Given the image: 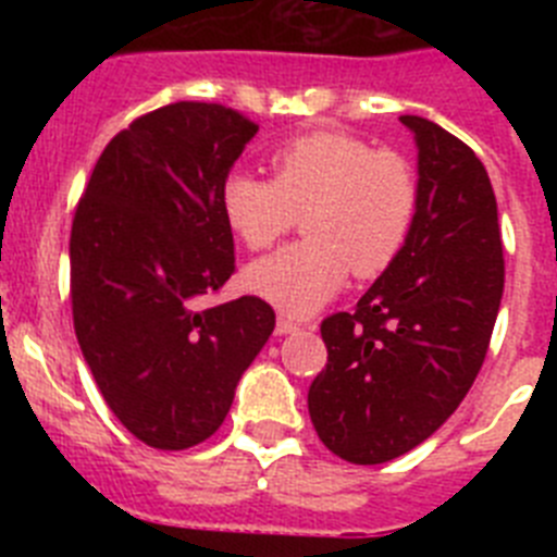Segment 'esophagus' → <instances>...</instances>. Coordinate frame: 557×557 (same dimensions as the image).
<instances>
[{
    "mask_svg": "<svg viewBox=\"0 0 557 557\" xmlns=\"http://www.w3.org/2000/svg\"><path fill=\"white\" fill-rule=\"evenodd\" d=\"M298 323L295 321H289V318H278V321H275V334H278V337H282V334H293V332H298Z\"/></svg>",
    "mask_w": 557,
    "mask_h": 557,
    "instance_id": "34e87169",
    "label": "esophagus"
}]
</instances>
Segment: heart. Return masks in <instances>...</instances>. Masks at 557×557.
<instances>
[{"label":"heart","mask_w":557,"mask_h":557,"mask_svg":"<svg viewBox=\"0 0 557 557\" xmlns=\"http://www.w3.org/2000/svg\"><path fill=\"white\" fill-rule=\"evenodd\" d=\"M273 178L231 172L220 209L236 239L262 250L304 214L301 243L245 270L250 293L293 318L318 312L348 273L373 278L405 248L416 218V178L401 156L346 131H312L270 152Z\"/></svg>","instance_id":"1"}]
</instances>
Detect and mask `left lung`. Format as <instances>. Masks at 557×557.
I'll list each match as a JSON object with an SVG mask.
<instances>
[{
  "mask_svg": "<svg viewBox=\"0 0 557 557\" xmlns=\"http://www.w3.org/2000/svg\"><path fill=\"white\" fill-rule=\"evenodd\" d=\"M398 120L418 147L416 218L357 309L321 323L329 362L309 387L318 437L357 466L416 449L460 407L505 289L496 198L482 161L424 116Z\"/></svg>",
  "mask_w": 557,
  "mask_h": 557,
  "instance_id": "left-lung-1",
  "label": "left lung"
}]
</instances>
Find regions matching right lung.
I'll use <instances>...</instances> for the list:
<instances>
[{
	"mask_svg": "<svg viewBox=\"0 0 557 557\" xmlns=\"http://www.w3.org/2000/svg\"><path fill=\"white\" fill-rule=\"evenodd\" d=\"M259 125L218 102H172L116 133L75 211L72 314L106 405L152 449L220 430L273 334L256 295L200 307L234 273L220 186Z\"/></svg>",
	"mask_w": 557,
	"mask_h": 557,
	"instance_id": "1",
	"label": "right lung"
}]
</instances>
